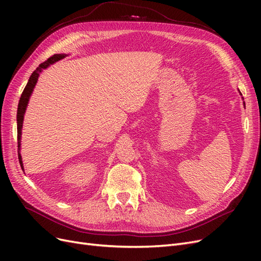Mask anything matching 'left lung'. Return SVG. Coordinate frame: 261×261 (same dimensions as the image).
<instances>
[{
    "instance_id": "8db88e82",
    "label": "left lung",
    "mask_w": 261,
    "mask_h": 261,
    "mask_svg": "<svg viewBox=\"0 0 261 261\" xmlns=\"http://www.w3.org/2000/svg\"><path fill=\"white\" fill-rule=\"evenodd\" d=\"M239 91H240V90H239ZM240 93H241V91H240ZM241 96H242V93H241ZM242 99L244 100V98H243V97H242ZM244 105H245V102H244Z\"/></svg>"
}]
</instances>
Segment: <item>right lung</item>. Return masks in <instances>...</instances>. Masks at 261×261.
Listing matches in <instances>:
<instances>
[{
  "instance_id": "1",
  "label": "right lung",
  "mask_w": 261,
  "mask_h": 261,
  "mask_svg": "<svg viewBox=\"0 0 261 261\" xmlns=\"http://www.w3.org/2000/svg\"><path fill=\"white\" fill-rule=\"evenodd\" d=\"M65 57H67V54H54L53 57H51L50 59L46 60L45 62L41 63L39 65L35 72L31 74V76L29 77L28 83L23 89L20 99H19V103H18V108H17V141H18V159H19V163L20 167L23 170V164H22V159H21V154H20V140H21V128H22V123H23V116H25L26 113V109L28 106V102L30 99L31 93L34 91L35 86L38 82V78L40 76V74L42 73V70L48 68L50 65L54 64L55 62H58L62 59H64Z\"/></svg>"
}]
</instances>
